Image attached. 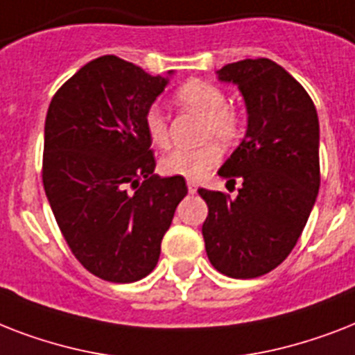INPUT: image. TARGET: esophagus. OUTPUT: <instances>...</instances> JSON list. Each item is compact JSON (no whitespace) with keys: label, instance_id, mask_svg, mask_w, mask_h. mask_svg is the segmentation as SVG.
Listing matches in <instances>:
<instances>
[{"label":"esophagus","instance_id":"esophagus-1","mask_svg":"<svg viewBox=\"0 0 355 355\" xmlns=\"http://www.w3.org/2000/svg\"><path fill=\"white\" fill-rule=\"evenodd\" d=\"M197 188H199V186H197V182H193V180H188V191H189V193H197Z\"/></svg>","mask_w":355,"mask_h":355}]
</instances>
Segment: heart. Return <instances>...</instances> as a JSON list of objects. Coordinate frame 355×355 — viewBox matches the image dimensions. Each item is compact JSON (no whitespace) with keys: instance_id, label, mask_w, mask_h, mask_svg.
Returning <instances> with one entry per match:
<instances>
[{"instance_id":"b5f03b06","label":"heart","mask_w":355,"mask_h":355,"mask_svg":"<svg viewBox=\"0 0 355 355\" xmlns=\"http://www.w3.org/2000/svg\"><path fill=\"white\" fill-rule=\"evenodd\" d=\"M175 101L184 108L195 110L206 118L205 138H216L221 144H232L241 134V118L228 107L227 94L208 80H188L175 94ZM145 132L156 147L169 144V123L164 108L158 105L147 108L144 118ZM221 160V150L216 144H206L195 149H175L160 162V169L169 177L189 180L205 178Z\"/></svg>"}]
</instances>
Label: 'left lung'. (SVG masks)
Instances as JSON below:
<instances>
[{"mask_svg":"<svg viewBox=\"0 0 355 355\" xmlns=\"http://www.w3.org/2000/svg\"><path fill=\"white\" fill-rule=\"evenodd\" d=\"M221 83L241 92L247 132L219 169L243 186L236 199L200 188L208 205L206 254L219 272L258 278L297 245L319 193V118L300 83L269 58L223 66Z\"/></svg>","mask_w":355,"mask_h":355,"instance_id":"8db88e82","label":"left lung"}]
</instances>
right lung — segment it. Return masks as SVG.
Instances as JSON below:
<instances>
[{"label":"right lung","instance_id":"add662e5","mask_svg":"<svg viewBox=\"0 0 355 355\" xmlns=\"http://www.w3.org/2000/svg\"><path fill=\"white\" fill-rule=\"evenodd\" d=\"M167 75L114 55L92 60L51 99L44 128V189L64 239L92 275L141 280L188 193L184 177L156 167L144 118Z\"/></svg>","mask_w":355,"mask_h":355}]
</instances>
